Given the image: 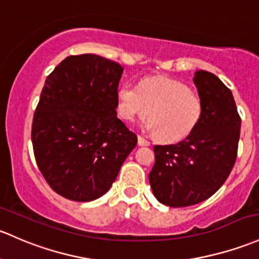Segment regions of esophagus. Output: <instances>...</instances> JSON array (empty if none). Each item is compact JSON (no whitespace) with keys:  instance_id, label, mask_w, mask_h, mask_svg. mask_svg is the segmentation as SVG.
Returning <instances> with one entry per match:
<instances>
[{"instance_id":"esophagus-1","label":"esophagus","mask_w":259,"mask_h":259,"mask_svg":"<svg viewBox=\"0 0 259 259\" xmlns=\"http://www.w3.org/2000/svg\"><path fill=\"white\" fill-rule=\"evenodd\" d=\"M138 144L140 146H149L150 145V141L146 140V139L144 137H141V135H138Z\"/></svg>"}]
</instances>
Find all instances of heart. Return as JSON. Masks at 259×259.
Here are the masks:
<instances>
[{"label":"heart","mask_w":259,"mask_h":259,"mask_svg":"<svg viewBox=\"0 0 259 259\" xmlns=\"http://www.w3.org/2000/svg\"><path fill=\"white\" fill-rule=\"evenodd\" d=\"M118 111L126 121L143 118L149 111L146 127L161 140L186 138L202 114L200 97L178 80L151 77L139 85L125 81L118 92Z\"/></svg>","instance_id":"heart-1"}]
</instances>
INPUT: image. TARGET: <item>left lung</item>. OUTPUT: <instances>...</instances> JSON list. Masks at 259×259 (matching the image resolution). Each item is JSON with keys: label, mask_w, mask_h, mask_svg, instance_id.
Returning a JSON list of instances; mask_svg holds the SVG:
<instances>
[{"label": "left lung", "mask_w": 259, "mask_h": 259, "mask_svg": "<svg viewBox=\"0 0 259 259\" xmlns=\"http://www.w3.org/2000/svg\"><path fill=\"white\" fill-rule=\"evenodd\" d=\"M202 103L196 127L182 141L155 145V164L149 181L157 201L170 207H187L211 197L236 162L241 116L232 92L206 70L195 73Z\"/></svg>", "instance_id": "left-lung-1"}]
</instances>
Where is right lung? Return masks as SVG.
Segmentation results:
<instances>
[{
	"mask_svg": "<svg viewBox=\"0 0 259 259\" xmlns=\"http://www.w3.org/2000/svg\"><path fill=\"white\" fill-rule=\"evenodd\" d=\"M122 67L95 54L69 56L46 79L32 122L38 168L64 198L88 202L115 181L138 137L116 118Z\"/></svg>",
	"mask_w": 259,
	"mask_h": 259,
	"instance_id": "obj_1",
	"label": "right lung"
}]
</instances>
